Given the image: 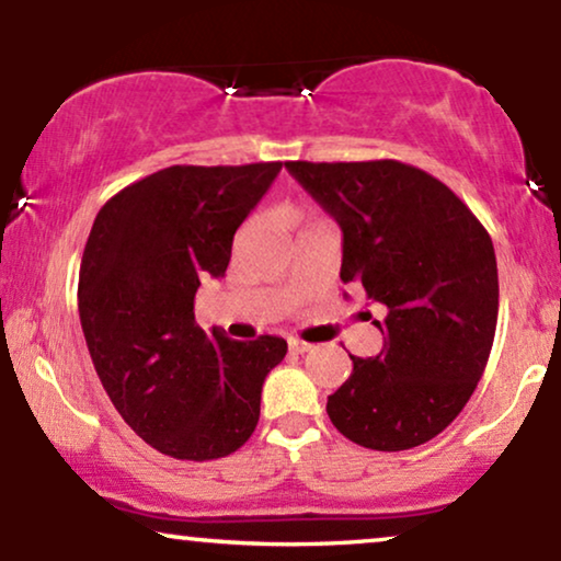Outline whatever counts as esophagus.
Returning a JSON list of instances; mask_svg holds the SVG:
<instances>
[{
	"label": "esophagus",
	"instance_id": "esophagus-1",
	"mask_svg": "<svg viewBox=\"0 0 561 561\" xmlns=\"http://www.w3.org/2000/svg\"><path fill=\"white\" fill-rule=\"evenodd\" d=\"M289 351L293 353H311L313 351V345L311 343H302V340H289Z\"/></svg>",
	"mask_w": 561,
	"mask_h": 561
}]
</instances>
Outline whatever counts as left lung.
Returning <instances> with one entry per match:
<instances>
[{
    "label": "left lung",
    "instance_id": "left-lung-1",
    "mask_svg": "<svg viewBox=\"0 0 561 561\" xmlns=\"http://www.w3.org/2000/svg\"><path fill=\"white\" fill-rule=\"evenodd\" d=\"M287 171L343 229L340 279L385 308V347L351 356L327 398L347 440L405 450L440 435L478 388L499 319L491 234L440 179L401 160L308 163Z\"/></svg>",
    "mask_w": 561,
    "mask_h": 561
}]
</instances>
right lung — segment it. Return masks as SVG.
Instances as JSON below:
<instances>
[{
	"mask_svg": "<svg viewBox=\"0 0 561 561\" xmlns=\"http://www.w3.org/2000/svg\"><path fill=\"white\" fill-rule=\"evenodd\" d=\"M279 169L171 165L124 186L89 231L79 313L96 377L128 427L173 459L244 446L263 379L287 353L282 337L242 343L195 321L199 279L227 272L237 227Z\"/></svg>",
	"mask_w": 561,
	"mask_h": 561,
	"instance_id": "1",
	"label": "right lung"
}]
</instances>
